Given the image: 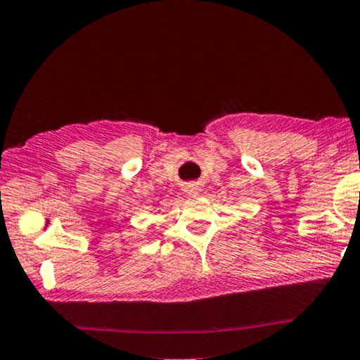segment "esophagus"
Segmentation results:
<instances>
[{
    "mask_svg": "<svg viewBox=\"0 0 360 360\" xmlns=\"http://www.w3.org/2000/svg\"><path fill=\"white\" fill-rule=\"evenodd\" d=\"M198 184H188L187 187H186V192L187 193H191V195H195V193H198Z\"/></svg>",
    "mask_w": 360,
    "mask_h": 360,
    "instance_id": "1",
    "label": "esophagus"
}]
</instances>
